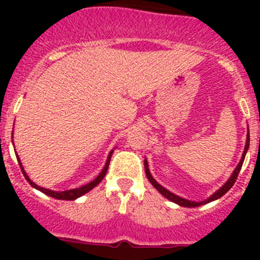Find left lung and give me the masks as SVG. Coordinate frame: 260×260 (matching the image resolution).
I'll list each match as a JSON object with an SVG mask.
<instances>
[{
    "mask_svg": "<svg viewBox=\"0 0 260 260\" xmlns=\"http://www.w3.org/2000/svg\"><path fill=\"white\" fill-rule=\"evenodd\" d=\"M249 146H250V134H249V127H247V137H246V144H245V150H243V153H242V157H241L240 162H238V165L236 167V169L233 171V173H232V176L229 177L228 181L224 183V185L220 187L217 191L213 192L212 195H211L210 198H207L206 201H202V202H194V201H189V199H185L182 198V197H178V195L173 194L172 191H169L168 189H165L164 186H161L160 183L157 182V181L155 180L152 177V174H151L150 172V168H148V161H147V158H144V171H146V176L147 178H148V181H150L151 183H152V186L155 187L156 190H157L160 194L162 195V197H165L167 199H169L171 202H173V203L178 204V206H182V207H199V206H203V204H207L210 203V202H213L216 201V199L221 198L222 195L225 194V192H228L229 190H231L232 186L234 185V182H236V180H237L238 177V173H240L241 168H242V164H243V160H245V156H246V152L247 150H249Z\"/></svg>",
    "mask_w": 260,
    "mask_h": 260,
    "instance_id": "left-lung-1",
    "label": "left lung"
}]
</instances>
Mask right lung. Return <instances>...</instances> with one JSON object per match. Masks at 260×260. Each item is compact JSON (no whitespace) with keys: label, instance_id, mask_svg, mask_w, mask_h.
<instances>
[{"label":"right lung","instance_id":"right-lung-1","mask_svg":"<svg viewBox=\"0 0 260 260\" xmlns=\"http://www.w3.org/2000/svg\"><path fill=\"white\" fill-rule=\"evenodd\" d=\"M112 153H113V150L109 152L107 161H105L104 168H103V171L100 172V174L96 177L95 180L91 181V182H88L87 185H83V186H80V187H77V189L65 190V191H54V190L45 189V187H41V186L36 185L34 181H31V178L28 177V174L26 173V171H24V168H23V165H22V161H20V158H19V156H18V155H17V160H18V162H19V167H20V169H22L23 176H24V178L28 181V183L32 186V187H34V189L39 190V191H41V192H44L45 195H48V197H52V198H54V199H61V201H75V199L79 198V197H82V195H84L86 192H88L89 190H92L95 186H98L99 183L102 182V180L105 177V174H107L108 167H109L110 157H112Z\"/></svg>","mask_w":260,"mask_h":260}]
</instances>
